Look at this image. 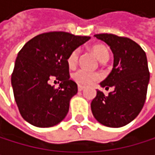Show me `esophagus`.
Returning a JSON list of instances; mask_svg holds the SVG:
<instances>
[{
  "label": "esophagus",
  "instance_id": "1",
  "mask_svg": "<svg viewBox=\"0 0 155 155\" xmlns=\"http://www.w3.org/2000/svg\"><path fill=\"white\" fill-rule=\"evenodd\" d=\"M84 86H82V85H78V90L80 91H83L84 90Z\"/></svg>",
  "mask_w": 155,
  "mask_h": 155
}]
</instances>
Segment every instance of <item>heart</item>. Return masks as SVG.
<instances>
[{
    "mask_svg": "<svg viewBox=\"0 0 155 155\" xmlns=\"http://www.w3.org/2000/svg\"><path fill=\"white\" fill-rule=\"evenodd\" d=\"M92 52L101 62L106 58H108V49L104 46L101 45L94 46L92 47ZM79 54H80V50L74 49V51L71 52V54L67 57V64L70 67H74L76 65L79 58ZM72 78L79 84L87 85V84H91L96 81H99L101 79V75L98 73L89 72L85 69H78L77 71L73 73Z\"/></svg>",
    "mask_w": 155,
    "mask_h": 155,
    "instance_id": "heart-1",
    "label": "heart"
}]
</instances>
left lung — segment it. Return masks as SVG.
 <instances>
[{"mask_svg":"<svg viewBox=\"0 0 155 155\" xmlns=\"http://www.w3.org/2000/svg\"><path fill=\"white\" fill-rule=\"evenodd\" d=\"M110 47L114 63L101 87H114L108 96L97 90L91 104L94 117L108 127H121L133 121L143 107L150 80L145 52L130 38L113 34L95 35Z\"/></svg>","mask_w":155,"mask_h":155,"instance_id":"1","label":"left lung"}]
</instances>
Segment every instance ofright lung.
<instances>
[{
	"mask_svg": "<svg viewBox=\"0 0 155 155\" xmlns=\"http://www.w3.org/2000/svg\"><path fill=\"white\" fill-rule=\"evenodd\" d=\"M90 38L67 32H48L33 38L21 48L12 85L19 113L27 122L50 127L66 117L70 101L78 91L77 84L70 80L67 57ZM52 78L61 81L58 89L49 84Z\"/></svg>",
	"mask_w": 155,
	"mask_h": 155,
	"instance_id": "obj_1",
	"label": "right lung"
}]
</instances>
